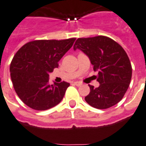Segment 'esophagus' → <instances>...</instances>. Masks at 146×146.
<instances>
[{
	"label": "esophagus",
	"mask_w": 146,
	"mask_h": 146,
	"mask_svg": "<svg viewBox=\"0 0 146 146\" xmlns=\"http://www.w3.org/2000/svg\"><path fill=\"white\" fill-rule=\"evenodd\" d=\"M71 84L75 85V86H79L82 85V83H80V82H72V83H71Z\"/></svg>",
	"instance_id": "obj_1"
}]
</instances>
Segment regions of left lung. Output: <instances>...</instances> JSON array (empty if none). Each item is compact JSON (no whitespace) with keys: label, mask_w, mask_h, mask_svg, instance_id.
<instances>
[{"label":"left lung","mask_w":146,"mask_h":146,"mask_svg":"<svg viewBox=\"0 0 146 146\" xmlns=\"http://www.w3.org/2000/svg\"><path fill=\"white\" fill-rule=\"evenodd\" d=\"M76 49L89 57L94 71L98 72L99 86L89 85L86 102L97 109H107L120 102L132 77L131 63L122 47L109 37L98 36L77 39L74 44Z\"/></svg>","instance_id":"obj_1"}]
</instances>
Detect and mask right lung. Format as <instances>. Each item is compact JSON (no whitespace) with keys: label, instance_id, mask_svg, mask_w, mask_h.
Instances as JSON below:
<instances>
[{"label":"right lung","instance_id":"add662e5","mask_svg":"<svg viewBox=\"0 0 146 146\" xmlns=\"http://www.w3.org/2000/svg\"><path fill=\"white\" fill-rule=\"evenodd\" d=\"M75 38L33 40L21 47L10 64V75L19 98L30 108L45 110L58 105L70 83H49V73L72 47Z\"/></svg>","mask_w":146,"mask_h":146}]
</instances>
